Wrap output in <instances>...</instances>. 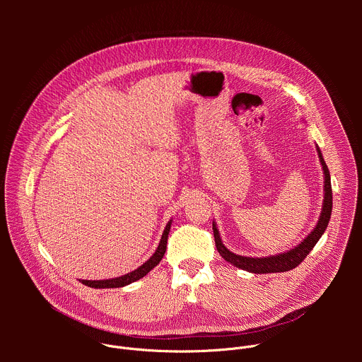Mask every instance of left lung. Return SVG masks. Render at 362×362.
Listing matches in <instances>:
<instances>
[{
    "label": "left lung",
    "instance_id": "8db88e82",
    "mask_svg": "<svg viewBox=\"0 0 362 362\" xmlns=\"http://www.w3.org/2000/svg\"><path fill=\"white\" fill-rule=\"evenodd\" d=\"M318 150V156L324 169V175H325V186H324V206H322V212L318 221V225L315 226V229L306 236V239H303V242H300L295 249L276 255V256H268V257H247V256H240L236 255L233 252H230L229 249L225 247V245L222 243V239L219 236V230L216 229V225L214 222V236H215V243H216V249L221 253V256L223 257L225 261L230 262L232 265H235L236 268H240L243 271L252 272V274H272V272H286L291 271L293 268H296L305 257L308 256V253L314 249V246L317 245V242L320 240V238L322 236V233L325 232L328 223H329V218H331V212H332V187H331V176H329V170L328 166L322 158L320 147H317Z\"/></svg>",
    "mask_w": 362,
    "mask_h": 362
}]
</instances>
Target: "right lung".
I'll list each match as a JSON object with an SVG mask.
<instances>
[{"instance_id":"obj_1","label":"right lung","mask_w":362,"mask_h":362,"mask_svg":"<svg viewBox=\"0 0 362 362\" xmlns=\"http://www.w3.org/2000/svg\"><path fill=\"white\" fill-rule=\"evenodd\" d=\"M170 223H172V221L166 225V229H165V232L162 235V239H160V243H159L156 252H154L150 259L146 261L141 267H139L137 269L132 271L130 274H126V275L119 276V278L105 279V281H84V279H81V284H84V285H87L90 288H120V286H126V285H129V284H132L134 281H139L140 278L147 275L154 267L159 265V262L162 261V257H163V255L166 252Z\"/></svg>"}]
</instances>
